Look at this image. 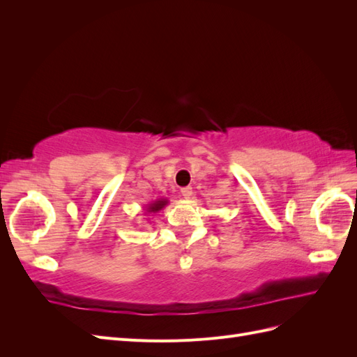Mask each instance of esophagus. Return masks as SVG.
<instances>
[{"instance_id":"obj_1","label":"esophagus","mask_w":357,"mask_h":357,"mask_svg":"<svg viewBox=\"0 0 357 357\" xmlns=\"http://www.w3.org/2000/svg\"><path fill=\"white\" fill-rule=\"evenodd\" d=\"M192 193H193V190H192V188H183L181 189V197L185 198V199H189L190 197H192Z\"/></svg>"}]
</instances>
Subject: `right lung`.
I'll return each instance as SVG.
<instances>
[{
	"instance_id": "right-lung-1",
	"label": "right lung",
	"mask_w": 357,
	"mask_h": 357,
	"mask_svg": "<svg viewBox=\"0 0 357 357\" xmlns=\"http://www.w3.org/2000/svg\"><path fill=\"white\" fill-rule=\"evenodd\" d=\"M167 204H168V199H167V198H159V199L153 201L152 204L147 205V207H146V213H149V214L158 213V211H160L162 208H164Z\"/></svg>"
}]
</instances>
